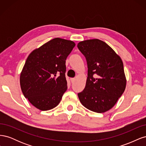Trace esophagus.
I'll return each instance as SVG.
<instances>
[{
  "label": "esophagus",
  "mask_w": 146,
  "mask_h": 146,
  "mask_svg": "<svg viewBox=\"0 0 146 146\" xmlns=\"http://www.w3.org/2000/svg\"><path fill=\"white\" fill-rule=\"evenodd\" d=\"M70 82H71V83H74L75 82V81H76V78H71L70 79Z\"/></svg>",
  "instance_id": "obj_1"
}]
</instances>
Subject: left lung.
Segmentation results:
<instances>
[{"mask_svg": "<svg viewBox=\"0 0 146 146\" xmlns=\"http://www.w3.org/2000/svg\"><path fill=\"white\" fill-rule=\"evenodd\" d=\"M77 47L88 65L86 85L78 94L79 100L91 111L105 113L114 107L125 91L122 61L111 47L98 39L81 41Z\"/></svg>", "mask_w": 146, "mask_h": 146, "instance_id": "1", "label": "left lung"}]
</instances>
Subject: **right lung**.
Segmentation results:
<instances>
[{"label":"right lung","instance_id":"obj_1","mask_svg":"<svg viewBox=\"0 0 146 146\" xmlns=\"http://www.w3.org/2000/svg\"><path fill=\"white\" fill-rule=\"evenodd\" d=\"M76 44L56 38L30 53L22 70V92L35 107L47 111L56 107L67 90L66 60Z\"/></svg>","mask_w":146,"mask_h":146}]
</instances>
